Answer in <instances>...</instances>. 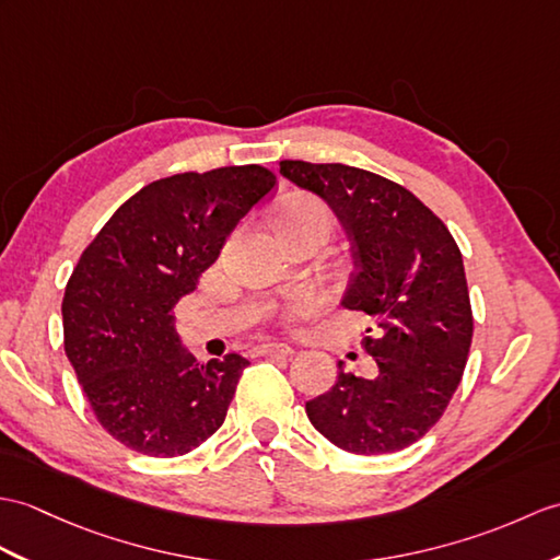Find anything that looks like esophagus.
<instances>
[{
	"label": "esophagus",
	"mask_w": 560,
	"mask_h": 560,
	"mask_svg": "<svg viewBox=\"0 0 560 560\" xmlns=\"http://www.w3.org/2000/svg\"><path fill=\"white\" fill-rule=\"evenodd\" d=\"M293 348L285 343H262L253 350V355H291Z\"/></svg>",
	"instance_id": "obj_1"
}]
</instances>
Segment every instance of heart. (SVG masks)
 Listing matches in <instances>:
<instances>
[{
  "label": "heart",
  "mask_w": 560,
  "mask_h": 560,
  "mask_svg": "<svg viewBox=\"0 0 560 560\" xmlns=\"http://www.w3.org/2000/svg\"><path fill=\"white\" fill-rule=\"evenodd\" d=\"M301 217H324L329 219V212L317 200H307V198H298L291 200L289 205L283 207L279 219H301ZM322 303V293L315 289H301L289 303V310L293 315H305V312L315 310Z\"/></svg>",
  "instance_id": "1"
}]
</instances>
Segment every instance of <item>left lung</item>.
Returning <instances> with one entry per match:
<instances>
[{
  "label": "left lung",
  "mask_w": 560,
  "mask_h": 560,
  "mask_svg": "<svg viewBox=\"0 0 560 560\" xmlns=\"http://www.w3.org/2000/svg\"><path fill=\"white\" fill-rule=\"evenodd\" d=\"M298 188L339 217L353 277L341 305L374 322L365 350L376 374L343 372L305 402L319 434L358 456L415 444L456 394L472 343V310L456 241L427 205L384 176L348 164L279 162Z\"/></svg>",
  "instance_id": "1"
}]
</instances>
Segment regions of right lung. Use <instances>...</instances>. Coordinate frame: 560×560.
Returning <instances> with one entry per match:
<instances>
[{"label":"right lung","mask_w":560,"mask_h":560,"mask_svg":"<svg viewBox=\"0 0 560 560\" xmlns=\"http://www.w3.org/2000/svg\"><path fill=\"white\" fill-rule=\"evenodd\" d=\"M275 184L257 164L152 180L78 259L61 303L63 350L95 418L124 446L174 458L224 424L250 362L195 360L174 307Z\"/></svg>","instance_id":"1"}]
</instances>
